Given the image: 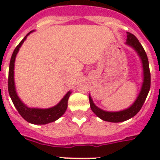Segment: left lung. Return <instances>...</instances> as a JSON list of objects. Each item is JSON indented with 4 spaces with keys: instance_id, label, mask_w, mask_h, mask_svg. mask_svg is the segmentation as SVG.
<instances>
[{
    "instance_id": "1",
    "label": "left lung",
    "mask_w": 160,
    "mask_h": 160,
    "mask_svg": "<svg viewBox=\"0 0 160 160\" xmlns=\"http://www.w3.org/2000/svg\"><path fill=\"white\" fill-rule=\"evenodd\" d=\"M126 44L128 46H131L132 48L138 53L139 56L141 59L142 65H143V71H144V80H143V84H142L141 90H140L138 97L131 106L129 107L128 109L118 112L105 111V110L98 108L94 104L90 95H89V100H90L91 110L99 118L105 120V121L119 123V122L125 121L127 119L134 117L140 110V109L144 105V101L146 100L147 95L149 94V89H150V71H149V60H148L146 52L143 48L141 44L139 43L138 39L133 34L129 33V32H127Z\"/></svg>"
}]
</instances>
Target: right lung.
<instances>
[{
	"label": "right lung",
	"instance_id": "right-lung-1",
	"mask_svg": "<svg viewBox=\"0 0 160 160\" xmlns=\"http://www.w3.org/2000/svg\"><path fill=\"white\" fill-rule=\"evenodd\" d=\"M32 31L29 32L19 45L14 50L13 54L11 55L10 66H9V76H8V91L9 95L13 102L14 105L21 114L24 119L26 121L34 124H46L55 121L60 117H61L65 112L68 106V100L71 92L69 91L64 96L62 100L58 103L57 105L49 109H38V108H29L24 104L18 95L16 94V87H15V81H14V66H15V60L16 56L19 51V49L23 44L26 37L31 33Z\"/></svg>",
	"mask_w": 160,
	"mask_h": 160
}]
</instances>
